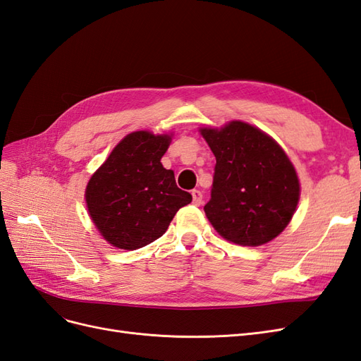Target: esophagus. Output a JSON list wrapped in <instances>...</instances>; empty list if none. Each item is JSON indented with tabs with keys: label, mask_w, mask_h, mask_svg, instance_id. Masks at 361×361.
<instances>
[{
	"label": "esophagus",
	"mask_w": 361,
	"mask_h": 361,
	"mask_svg": "<svg viewBox=\"0 0 361 361\" xmlns=\"http://www.w3.org/2000/svg\"><path fill=\"white\" fill-rule=\"evenodd\" d=\"M191 194H192V203H194V204H197V206H199V204H202L203 194H202L199 190H194Z\"/></svg>",
	"instance_id": "esophagus-1"
}]
</instances>
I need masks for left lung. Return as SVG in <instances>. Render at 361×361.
Here are the masks:
<instances>
[{"mask_svg":"<svg viewBox=\"0 0 361 361\" xmlns=\"http://www.w3.org/2000/svg\"><path fill=\"white\" fill-rule=\"evenodd\" d=\"M216 164L204 214L227 241L257 247L279 236L300 200V180L288 155L264 130L233 120L202 128Z\"/></svg>","mask_w":361,"mask_h":361,"instance_id":"8db88e82","label":"left lung"}]
</instances>
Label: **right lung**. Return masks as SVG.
<instances>
[{"label": "right lung", "mask_w": 361, "mask_h": 361, "mask_svg": "<svg viewBox=\"0 0 361 361\" xmlns=\"http://www.w3.org/2000/svg\"><path fill=\"white\" fill-rule=\"evenodd\" d=\"M171 137L128 134L94 171L85 188L87 209L105 241L122 250L145 247L166 233L192 195L178 188L161 158Z\"/></svg>", "instance_id": "add662e5"}]
</instances>
